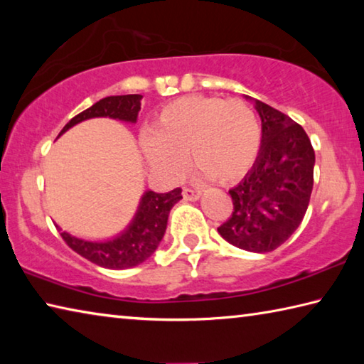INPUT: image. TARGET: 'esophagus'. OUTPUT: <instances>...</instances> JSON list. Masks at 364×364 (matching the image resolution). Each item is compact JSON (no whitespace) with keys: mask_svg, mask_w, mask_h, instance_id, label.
Here are the masks:
<instances>
[{"mask_svg":"<svg viewBox=\"0 0 364 364\" xmlns=\"http://www.w3.org/2000/svg\"><path fill=\"white\" fill-rule=\"evenodd\" d=\"M183 197L186 200H199L200 199V193H199V191H196V189L186 188V189H183Z\"/></svg>","mask_w":364,"mask_h":364,"instance_id":"obj_1","label":"esophagus"}]
</instances>
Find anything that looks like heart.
I'll list each match as a JSON object with an SVG mask.
<instances>
[{"instance_id": "1", "label": "heart", "mask_w": 364, "mask_h": 364, "mask_svg": "<svg viewBox=\"0 0 364 364\" xmlns=\"http://www.w3.org/2000/svg\"><path fill=\"white\" fill-rule=\"evenodd\" d=\"M260 139V123L249 104L193 95L160 110L141 151L151 170L167 180L183 173L189 156L200 178L230 184L254 165Z\"/></svg>"}]
</instances>
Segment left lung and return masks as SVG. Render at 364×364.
Masks as SVG:
<instances>
[{"label": "left lung", "mask_w": 364, "mask_h": 364, "mask_svg": "<svg viewBox=\"0 0 364 364\" xmlns=\"http://www.w3.org/2000/svg\"><path fill=\"white\" fill-rule=\"evenodd\" d=\"M262 141L254 167L230 189L234 210L218 228L236 247L264 254L284 244L300 226L313 189L315 151L304 128L258 100Z\"/></svg>", "instance_id": "1"}]
</instances>
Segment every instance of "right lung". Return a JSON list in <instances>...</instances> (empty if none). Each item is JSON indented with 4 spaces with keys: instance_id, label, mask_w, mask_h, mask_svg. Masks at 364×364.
Here are the masks:
<instances>
[{
    "instance_id": "obj_1",
    "label": "right lung",
    "mask_w": 364,
    "mask_h": 364,
    "mask_svg": "<svg viewBox=\"0 0 364 364\" xmlns=\"http://www.w3.org/2000/svg\"><path fill=\"white\" fill-rule=\"evenodd\" d=\"M141 95H125V96H107L97 101L90 109L83 110L67 123L63 128L64 134L77 123L97 119V117H107V119L120 120L125 123H136L138 114L141 110ZM58 136V138H59ZM183 199L181 189L176 188L170 193L159 194L154 191H146L141 196L136 213L132 218L125 230L117 236L104 239V241H91V239L77 237L73 234L63 231L59 228L60 236L72 250H75L90 262L100 267L110 269H125L138 267L149 258L162 241L170 210L176 202Z\"/></svg>"
}]
</instances>
